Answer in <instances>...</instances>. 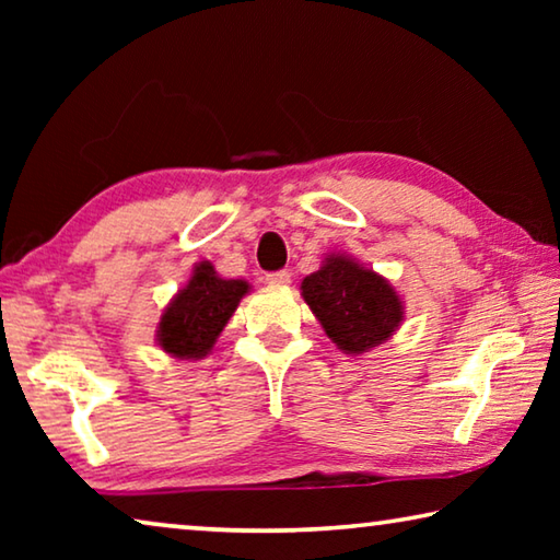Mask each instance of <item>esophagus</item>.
I'll use <instances>...</instances> for the list:
<instances>
[{"instance_id": "obj_1", "label": "esophagus", "mask_w": 560, "mask_h": 560, "mask_svg": "<svg viewBox=\"0 0 560 560\" xmlns=\"http://www.w3.org/2000/svg\"><path fill=\"white\" fill-rule=\"evenodd\" d=\"M267 283H271V287H287V283H291V271H271L267 273Z\"/></svg>"}]
</instances>
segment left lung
I'll return each instance as SVG.
<instances>
[{
    "label": "left lung",
    "mask_w": 560,
    "mask_h": 560,
    "mask_svg": "<svg viewBox=\"0 0 560 560\" xmlns=\"http://www.w3.org/2000/svg\"><path fill=\"white\" fill-rule=\"evenodd\" d=\"M301 296L348 355L385 343L405 318L393 283L346 254H328L320 269L301 281Z\"/></svg>",
    "instance_id": "8db88e82"
}]
</instances>
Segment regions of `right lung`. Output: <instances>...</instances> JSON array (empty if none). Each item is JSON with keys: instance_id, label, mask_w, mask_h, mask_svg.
Here are the masks:
<instances>
[{"instance_id": "obj_1", "label": "right lung", "mask_w": 560, "mask_h": 560, "mask_svg": "<svg viewBox=\"0 0 560 560\" xmlns=\"http://www.w3.org/2000/svg\"><path fill=\"white\" fill-rule=\"evenodd\" d=\"M249 289L244 279H222L210 261H200L167 303L158 326V346L179 360L205 358Z\"/></svg>"}]
</instances>
